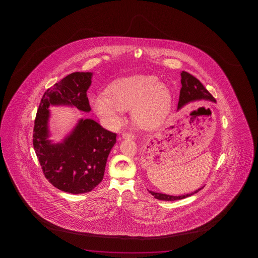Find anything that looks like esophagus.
<instances>
[{
	"label": "esophagus",
	"instance_id": "34e87169",
	"mask_svg": "<svg viewBox=\"0 0 258 258\" xmlns=\"http://www.w3.org/2000/svg\"><path fill=\"white\" fill-rule=\"evenodd\" d=\"M122 138H125V139H134L135 136L132 133L126 132V133L122 134Z\"/></svg>",
	"mask_w": 258,
	"mask_h": 258
}]
</instances>
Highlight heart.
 <instances>
[{"label":"heart","mask_w":258,"mask_h":258,"mask_svg":"<svg viewBox=\"0 0 258 258\" xmlns=\"http://www.w3.org/2000/svg\"><path fill=\"white\" fill-rule=\"evenodd\" d=\"M106 96L93 98L95 113L112 127L123 122L124 111L131 109L139 125L151 127L159 123L171 106V92L153 75H138L113 82L106 88Z\"/></svg>","instance_id":"b5f03b06"}]
</instances>
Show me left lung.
Wrapping results in <instances>:
<instances>
[{
  "instance_id": "1",
  "label": "left lung",
  "mask_w": 258,
  "mask_h": 258,
  "mask_svg": "<svg viewBox=\"0 0 258 258\" xmlns=\"http://www.w3.org/2000/svg\"><path fill=\"white\" fill-rule=\"evenodd\" d=\"M180 76H181V80H180L181 88H180V97H179V102H178V109L181 108L187 103L193 102L197 100H202V99H207L210 101L216 102L214 97L206 90V88L203 85L201 82L198 80V78H195L194 76L187 73L186 71H182L180 73ZM202 188H204V187L198 188V190L194 191L190 194L183 195V196H179V197L156 193L153 191H148L152 196H154V198L159 200L174 201V200H180V199L190 197L192 195L198 193V191L201 190Z\"/></svg>"
}]
</instances>
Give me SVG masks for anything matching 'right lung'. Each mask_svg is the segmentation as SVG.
<instances>
[{"instance_id":"obj_1","label":"right lung","mask_w":258,"mask_h":258,"mask_svg":"<svg viewBox=\"0 0 258 258\" xmlns=\"http://www.w3.org/2000/svg\"><path fill=\"white\" fill-rule=\"evenodd\" d=\"M92 76L91 72H74L47 89L34 121L32 144L44 175L58 189L71 194L90 192L101 182L116 134L95 120L81 119L62 143L52 144L47 139L48 107L67 105L90 112L86 92Z\"/></svg>"}]
</instances>
